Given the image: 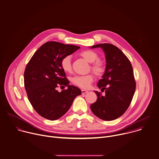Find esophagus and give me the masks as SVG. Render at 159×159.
Returning <instances> with one entry per match:
<instances>
[{"label": "esophagus", "mask_w": 159, "mask_h": 159, "mask_svg": "<svg viewBox=\"0 0 159 159\" xmlns=\"http://www.w3.org/2000/svg\"><path fill=\"white\" fill-rule=\"evenodd\" d=\"M88 92H89V91H88V90H84V89L82 90V94L87 93Z\"/></svg>", "instance_id": "1"}]
</instances>
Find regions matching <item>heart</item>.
Instances as JSON below:
<instances>
[{
	"label": "heart",
	"mask_w": 159,
	"mask_h": 159,
	"mask_svg": "<svg viewBox=\"0 0 159 159\" xmlns=\"http://www.w3.org/2000/svg\"><path fill=\"white\" fill-rule=\"evenodd\" d=\"M80 54L87 61L89 62H93L92 68L97 74H100L103 72V63L100 60H97L98 56L95 51L90 49H87L82 51ZM61 65L64 71L66 72H70L72 70L70 56H67L64 57L61 61ZM93 79V75L91 74L84 75H75L72 79V82L74 84L81 88L88 89L90 87Z\"/></svg>",
	"instance_id": "heart-1"
}]
</instances>
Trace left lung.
<instances>
[{"mask_svg":"<svg viewBox=\"0 0 159 159\" xmlns=\"http://www.w3.org/2000/svg\"><path fill=\"white\" fill-rule=\"evenodd\" d=\"M92 48H101L105 52L106 68L97 86L105 90V95L97 91V101L90 105L93 113L105 121L116 120L128 108L133 98L136 82L132 65L126 55L116 46L103 43Z\"/></svg>","mask_w":159,"mask_h":159,"instance_id":"1","label":"left lung"}]
</instances>
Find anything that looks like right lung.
Masks as SVG:
<instances>
[{"label":"right lung","mask_w":159,"mask_h":159,"mask_svg":"<svg viewBox=\"0 0 159 159\" xmlns=\"http://www.w3.org/2000/svg\"><path fill=\"white\" fill-rule=\"evenodd\" d=\"M80 48L72 44L49 41L43 44L33 54L24 72L25 88L34 110L42 117L56 120L69 110L75 98L81 95L77 87L69 85L61 65L62 59ZM59 85L67 90H57Z\"/></svg>","instance_id":"obj_1"}]
</instances>
